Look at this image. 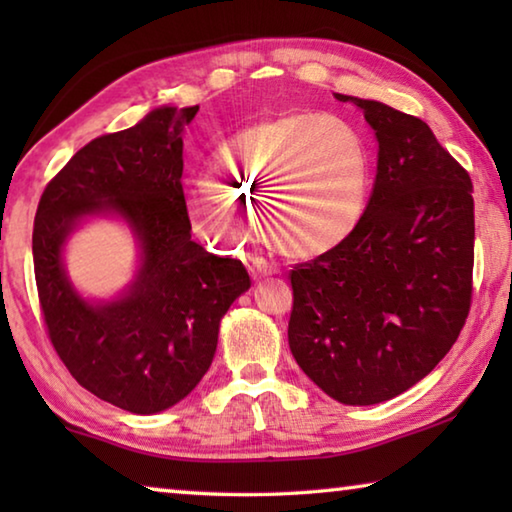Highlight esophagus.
<instances>
[{"label":"esophagus","instance_id":"34e87169","mask_svg":"<svg viewBox=\"0 0 512 512\" xmlns=\"http://www.w3.org/2000/svg\"><path fill=\"white\" fill-rule=\"evenodd\" d=\"M248 271L253 277H268V275H275V266L268 264L262 257H253L248 262Z\"/></svg>","mask_w":512,"mask_h":512}]
</instances>
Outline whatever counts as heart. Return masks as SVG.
Here are the masks:
<instances>
[{
    "mask_svg": "<svg viewBox=\"0 0 512 512\" xmlns=\"http://www.w3.org/2000/svg\"><path fill=\"white\" fill-rule=\"evenodd\" d=\"M210 192L187 201L192 228L219 246H239L259 201L268 244L289 257L341 248L363 221L372 187L368 144L350 121L293 112L241 128L216 149Z\"/></svg>",
    "mask_w": 512,
    "mask_h": 512,
    "instance_id": "1",
    "label": "heart"
}]
</instances>
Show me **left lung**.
Wrapping results in <instances>:
<instances>
[{
    "mask_svg": "<svg viewBox=\"0 0 512 512\" xmlns=\"http://www.w3.org/2000/svg\"><path fill=\"white\" fill-rule=\"evenodd\" d=\"M377 135V178L357 232L296 264L289 348L341 404L409 391L452 350L472 305V180L422 119L345 97Z\"/></svg>",
    "mask_w": 512,
    "mask_h": 512,
    "instance_id": "left-lung-1",
    "label": "left lung"
}]
</instances>
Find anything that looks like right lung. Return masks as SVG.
I'll use <instances>...</instances> for the list:
<instances>
[{
	"label": "right lung",
	"mask_w": 512,
	"mask_h": 512,
	"mask_svg": "<svg viewBox=\"0 0 512 512\" xmlns=\"http://www.w3.org/2000/svg\"><path fill=\"white\" fill-rule=\"evenodd\" d=\"M198 106L158 108L140 124L74 153L42 192L33 268L49 341L83 388L151 415L178 404L212 366L219 325L250 277L239 259L192 241L183 194V133ZM132 225L143 264L124 297L83 301L62 268V246L85 215Z\"/></svg>",
	"instance_id": "add662e5"
}]
</instances>
